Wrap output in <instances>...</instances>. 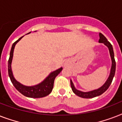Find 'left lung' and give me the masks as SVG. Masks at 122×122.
Segmentation results:
<instances>
[{
  "instance_id": "obj_1",
  "label": "left lung",
  "mask_w": 122,
  "mask_h": 122,
  "mask_svg": "<svg viewBox=\"0 0 122 122\" xmlns=\"http://www.w3.org/2000/svg\"><path fill=\"white\" fill-rule=\"evenodd\" d=\"M99 42L100 43H103V44L106 46L109 49V51H110V56L112 58V68H111V71H110V76L106 81V82L104 83V84L102 86L99 88L97 89L94 90V91H89V92H81L80 91H78L77 89H75L73 83L71 80H70V84H71V87L72 89L73 92L77 95L78 96L82 97V98H92L94 97L98 96H100L102 94L105 92L107 89L109 88L110 85H111V83L112 82L113 78L114 76H115V70H116V62L115 60V57H114V52H113V49L112 47V45L110 44V42L108 41L106 37H104V35H102V33H99Z\"/></svg>"
}]
</instances>
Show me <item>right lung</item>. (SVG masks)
<instances>
[{
  "label": "right lung",
  "instance_id": "obj_1",
  "mask_svg": "<svg viewBox=\"0 0 122 122\" xmlns=\"http://www.w3.org/2000/svg\"><path fill=\"white\" fill-rule=\"evenodd\" d=\"M31 32H29L28 34H29ZM23 37H20L18 41L14 42L12 44V47L10 49V56L8 61V73L9 76L10 77V81L12 83L14 87L18 90L20 93L24 95L25 96L31 97V98H41L43 97L47 96L52 91L54 87V82L55 78L58 75L59 73L61 72L63 68L57 69L56 71H54L49 75V76L45 79L43 81L40 83L38 85H33V86H25L22 85L21 83L18 82L17 80L14 78L12 75V71L11 70V63H12V57H13V52H14V47L16 44L21 40Z\"/></svg>",
  "mask_w": 122,
  "mask_h": 122
}]
</instances>
